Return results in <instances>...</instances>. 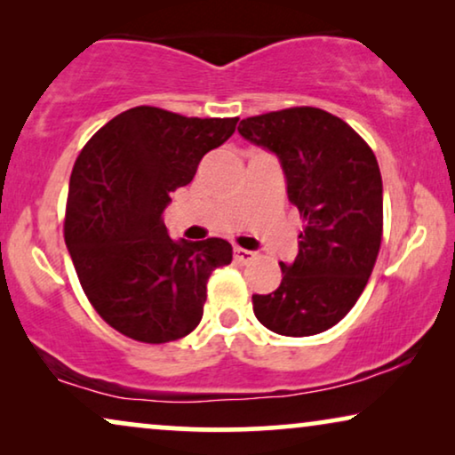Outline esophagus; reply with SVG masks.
I'll use <instances>...</instances> for the list:
<instances>
[{
  "label": "esophagus",
  "mask_w": 455,
  "mask_h": 455,
  "mask_svg": "<svg viewBox=\"0 0 455 455\" xmlns=\"http://www.w3.org/2000/svg\"><path fill=\"white\" fill-rule=\"evenodd\" d=\"M254 257H257V254L252 251H246V248H240V246L234 248V259L240 260V263H248V260H252Z\"/></svg>",
  "instance_id": "1"
}]
</instances>
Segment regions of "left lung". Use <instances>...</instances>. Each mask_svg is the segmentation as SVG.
Here are the masks:
<instances>
[{
	"mask_svg": "<svg viewBox=\"0 0 455 455\" xmlns=\"http://www.w3.org/2000/svg\"><path fill=\"white\" fill-rule=\"evenodd\" d=\"M238 132L279 159L304 220L296 260L282 263L275 291L252 296L254 315L288 338L327 331L363 294L381 246L377 157L344 120L316 108L246 117Z\"/></svg>",
	"mask_w": 455,
	"mask_h": 455,
	"instance_id": "8db88e82",
	"label": "left lung"
}]
</instances>
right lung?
Here are the masks:
<instances>
[{"label": "right lung", "instance_id": "obj_1", "mask_svg": "<svg viewBox=\"0 0 455 455\" xmlns=\"http://www.w3.org/2000/svg\"><path fill=\"white\" fill-rule=\"evenodd\" d=\"M235 124L140 105L109 120L78 155L66 246L86 298L128 338L165 344L188 335L203 319L209 275L232 263L221 238L172 240L164 211Z\"/></svg>", "mask_w": 455, "mask_h": 455}]
</instances>
